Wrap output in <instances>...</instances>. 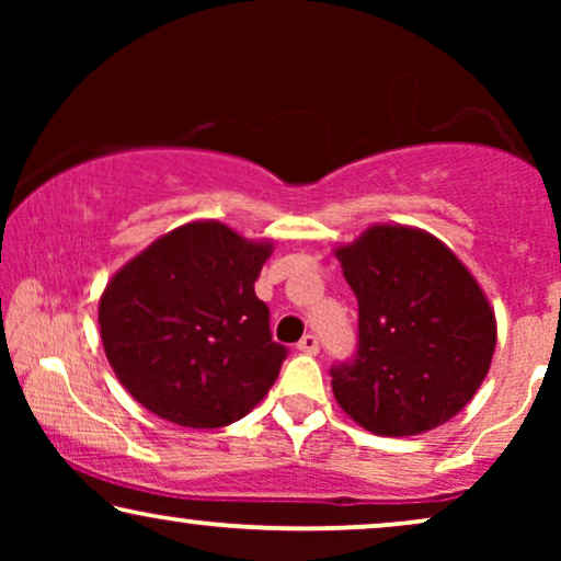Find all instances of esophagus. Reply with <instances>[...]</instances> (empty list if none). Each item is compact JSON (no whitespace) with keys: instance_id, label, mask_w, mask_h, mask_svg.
<instances>
[{"instance_id":"34e87169","label":"esophagus","mask_w":561,"mask_h":561,"mask_svg":"<svg viewBox=\"0 0 561 561\" xmlns=\"http://www.w3.org/2000/svg\"><path fill=\"white\" fill-rule=\"evenodd\" d=\"M298 352H304V355H317L319 352V336L317 334H304V340L296 344Z\"/></svg>"}]
</instances>
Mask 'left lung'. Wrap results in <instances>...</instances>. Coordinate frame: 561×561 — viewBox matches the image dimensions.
Returning <instances> with one entry per match:
<instances>
[{
    "instance_id": "obj_1",
    "label": "left lung",
    "mask_w": 561,
    "mask_h": 561,
    "mask_svg": "<svg viewBox=\"0 0 561 561\" xmlns=\"http://www.w3.org/2000/svg\"><path fill=\"white\" fill-rule=\"evenodd\" d=\"M357 298V350L332 365L336 403L380 436H411L470 403L495 317L455 252L409 227H373L336 252Z\"/></svg>"
}]
</instances>
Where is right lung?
Masks as SVG:
<instances>
[{
    "label": "right lung",
    "mask_w": 561,
    "mask_h": 561,
    "mask_svg": "<svg viewBox=\"0 0 561 561\" xmlns=\"http://www.w3.org/2000/svg\"><path fill=\"white\" fill-rule=\"evenodd\" d=\"M267 255L271 244L194 221L114 275L99 327L106 359L137 403L179 426L217 428L263 401L288 355L255 296Z\"/></svg>",
    "instance_id": "add662e5"
}]
</instances>
